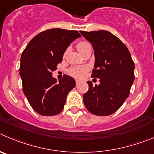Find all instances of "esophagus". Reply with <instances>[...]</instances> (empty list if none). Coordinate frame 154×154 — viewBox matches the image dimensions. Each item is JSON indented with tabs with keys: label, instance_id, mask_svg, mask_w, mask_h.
Segmentation results:
<instances>
[{
	"label": "esophagus",
	"instance_id": "obj_1",
	"mask_svg": "<svg viewBox=\"0 0 154 154\" xmlns=\"http://www.w3.org/2000/svg\"><path fill=\"white\" fill-rule=\"evenodd\" d=\"M80 80H76V84H80Z\"/></svg>",
	"mask_w": 154,
	"mask_h": 154
}]
</instances>
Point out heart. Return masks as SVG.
I'll return each instance as SVG.
<instances>
[{"label":"heart","mask_w":154,"mask_h":154,"mask_svg":"<svg viewBox=\"0 0 154 154\" xmlns=\"http://www.w3.org/2000/svg\"><path fill=\"white\" fill-rule=\"evenodd\" d=\"M89 44L86 42H80L77 45V51L80 52L83 48L85 47L88 46ZM87 70V67H84V66H79V67H73L69 69L68 73L73 77H84V74H86V72Z\"/></svg>","instance_id":"obj_1"}]
</instances>
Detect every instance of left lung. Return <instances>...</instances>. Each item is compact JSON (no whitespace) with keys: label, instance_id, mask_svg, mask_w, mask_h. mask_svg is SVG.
<instances>
[{"label":"left lung","instance_id":"1","mask_svg":"<svg viewBox=\"0 0 154 154\" xmlns=\"http://www.w3.org/2000/svg\"><path fill=\"white\" fill-rule=\"evenodd\" d=\"M91 43L95 63L91 77L100 79L99 85L87 81L89 90L84 103L89 112L108 116L122 106L130 94L134 80V63L125 44L106 30L80 31Z\"/></svg>","mask_w":154,"mask_h":154}]
</instances>
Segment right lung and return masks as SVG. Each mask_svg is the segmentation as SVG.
I'll return each mask as SVG.
<instances>
[{
  "instance_id": "obj_1",
  "label": "right lung",
  "mask_w": 154,
  "mask_h": 154,
  "mask_svg": "<svg viewBox=\"0 0 154 154\" xmlns=\"http://www.w3.org/2000/svg\"><path fill=\"white\" fill-rule=\"evenodd\" d=\"M80 37L77 30L49 29L36 35L23 51L20 66L23 91L37 113L54 116L63 110L75 80L64 75L57 81L52 73L69 45Z\"/></svg>"
}]
</instances>
